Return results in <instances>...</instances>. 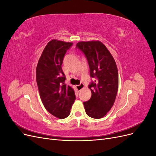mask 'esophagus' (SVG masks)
<instances>
[{"label":"esophagus","instance_id":"34e87169","mask_svg":"<svg viewBox=\"0 0 156 156\" xmlns=\"http://www.w3.org/2000/svg\"><path fill=\"white\" fill-rule=\"evenodd\" d=\"M84 88V84L83 83H81L79 85H77L76 86V88L78 91H81V90Z\"/></svg>","mask_w":156,"mask_h":156}]
</instances>
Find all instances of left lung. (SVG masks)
<instances>
[{
    "label": "left lung",
    "mask_w": 156,
    "mask_h": 156,
    "mask_svg": "<svg viewBox=\"0 0 156 156\" xmlns=\"http://www.w3.org/2000/svg\"><path fill=\"white\" fill-rule=\"evenodd\" d=\"M76 48L85 55L90 77V99L83 103L86 113L93 119H101L114 105L119 88V72L115 60L105 45L100 41H80Z\"/></svg>",
    "instance_id": "obj_1"
}]
</instances>
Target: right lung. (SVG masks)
<instances>
[{
	"label": "right lung",
	"mask_w": 156,
	"mask_h": 156,
	"mask_svg": "<svg viewBox=\"0 0 156 156\" xmlns=\"http://www.w3.org/2000/svg\"><path fill=\"white\" fill-rule=\"evenodd\" d=\"M73 43L52 40L45 46L36 67V82L42 103L51 115L60 119L70 114L75 100L74 90L64 84L62 69L64 55Z\"/></svg>",
	"instance_id": "1"
}]
</instances>
